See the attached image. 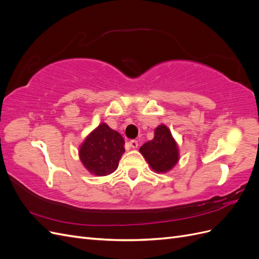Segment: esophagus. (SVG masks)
<instances>
[{
    "label": "esophagus",
    "mask_w": 259,
    "mask_h": 259,
    "mask_svg": "<svg viewBox=\"0 0 259 259\" xmlns=\"http://www.w3.org/2000/svg\"><path fill=\"white\" fill-rule=\"evenodd\" d=\"M128 145L132 147V148H137L138 147V143H137V140H131V142L128 143Z\"/></svg>",
    "instance_id": "obj_1"
}]
</instances>
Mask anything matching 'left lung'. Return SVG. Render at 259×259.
Instances as JSON below:
<instances>
[{
    "label": "left lung",
    "mask_w": 259,
    "mask_h": 259,
    "mask_svg": "<svg viewBox=\"0 0 259 259\" xmlns=\"http://www.w3.org/2000/svg\"><path fill=\"white\" fill-rule=\"evenodd\" d=\"M139 152L156 173H167L179 161L178 145L164 124L154 130L153 139L140 147Z\"/></svg>",
    "instance_id": "1"
}]
</instances>
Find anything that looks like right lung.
Listing matches in <instances>:
<instances>
[{
  "mask_svg": "<svg viewBox=\"0 0 259 259\" xmlns=\"http://www.w3.org/2000/svg\"><path fill=\"white\" fill-rule=\"evenodd\" d=\"M124 139L120 133L100 123L86 136L79 148V156L83 166L95 176H107L119 166L125 152Z\"/></svg>",
  "mask_w": 259,
  "mask_h": 259,
  "instance_id": "right-lung-1",
  "label": "right lung"
}]
</instances>
